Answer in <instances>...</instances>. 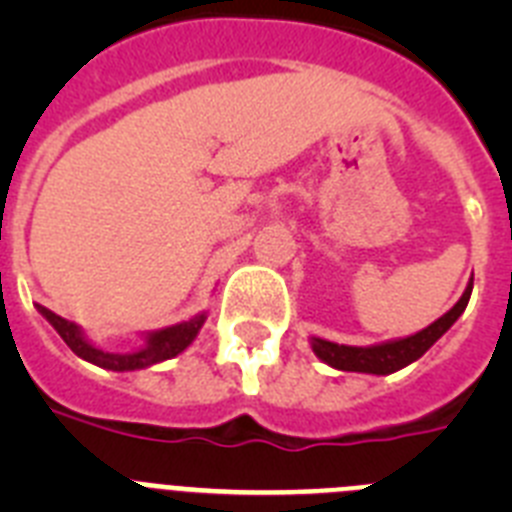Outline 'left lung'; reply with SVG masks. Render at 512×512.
Here are the masks:
<instances>
[{
	"mask_svg": "<svg viewBox=\"0 0 512 512\" xmlns=\"http://www.w3.org/2000/svg\"><path fill=\"white\" fill-rule=\"evenodd\" d=\"M472 284L474 277L469 279L464 295L459 297L454 307H451L446 315H441L438 320H433L428 328L418 330L413 336L405 338H392V341L372 343V346H346V343H333L325 341V338L312 336L310 346L315 351L320 361H325L333 369H341V372H359V374H395L400 369H405L408 364L418 361L420 356L438 341V338L461 318V312L467 310L469 297H472Z\"/></svg>",
	"mask_w": 512,
	"mask_h": 512,
	"instance_id": "1",
	"label": "left lung"
}]
</instances>
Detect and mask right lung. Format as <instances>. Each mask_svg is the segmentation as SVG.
Masks as SVG:
<instances>
[{
  "label": "right lung",
  "mask_w": 512,
  "mask_h": 512,
  "mask_svg": "<svg viewBox=\"0 0 512 512\" xmlns=\"http://www.w3.org/2000/svg\"><path fill=\"white\" fill-rule=\"evenodd\" d=\"M38 312L43 315L48 323L56 328L58 336L66 341V346L74 351L79 359L89 361V364L99 366V369H110V372H135V369H148L153 364H161L166 359H174L182 351H187L192 346V341L197 338V333L202 330L207 320V310L197 312L194 318L182 320V323L169 325V328L161 330H148V333H140L143 338V346L135 348V351H125V354H115V351H107V348H99L97 343L89 341V336L71 320L61 318L53 310L43 305H35Z\"/></svg>",
  "instance_id": "1"
}]
</instances>
